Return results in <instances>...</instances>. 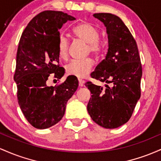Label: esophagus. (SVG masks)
I'll return each mask as SVG.
<instances>
[{
  "mask_svg": "<svg viewBox=\"0 0 161 161\" xmlns=\"http://www.w3.org/2000/svg\"><path fill=\"white\" fill-rule=\"evenodd\" d=\"M78 82H79V86H83L84 84V80H80V79H78Z\"/></svg>",
  "mask_w": 161,
  "mask_h": 161,
  "instance_id": "1",
  "label": "esophagus"
}]
</instances>
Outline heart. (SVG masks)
Masks as SVG:
<instances>
[{
	"instance_id": "obj_1",
	"label": "heart",
	"mask_w": 161,
	"mask_h": 161,
	"mask_svg": "<svg viewBox=\"0 0 161 161\" xmlns=\"http://www.w3.org/2000/svg\"><path fill=\"white\" fill-rule=\"evenodd\" d=\"M73 33L76 37L88 44V52L98 55L103 48V42L100 40V32L97 29L89 23H79L73 28ZM57 49L61 58L66 59L68 55V40L64 34H61L57 43ZM93 61L90 58L82 60H73L66 66L68 75L75 76L78 78H84L92 71Z\"/></svg>"
}]
</instances>
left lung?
Segmentation results:
<instances>
[{"instance_id":"obj_1","label":"left lung","mask_w":161,"mask_h":161,"mask_svg":"<svg viewBox=\"0 0 161 161\" xmlns=\"http://www.w3.org/2000/svg\"><path fill=\"white\" fill-rule=\"evenodd\" d=\"M93 17L106 27L109 48L91 73V77L106 83L105 89L91 82L85 84L92 93L87 111L99 125L115 129L130 119L140 99L142 64L136 42L119 17L108 13Z\"/></svg>"}]
</instances>
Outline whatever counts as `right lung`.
<instances>
[{
  "instance_id": "1",
  "label": "right lung",
  "mask_w": 161,
  "mask_h": 161,
  "mask_svg": "<svg viewBox=\"0 0 161 161\" xmlns=\"http://www.w3.org/2000/svg\"><path fill=\"white\" fill-rule=\"evenodd\" d=\"M75 19L65 13L46 10L32 18L21 36L14 78L19 107L36 129L57 124L78 86L77 77L72 75L59 85H47L50 76L61 79L64 75V69L58 64L59 30L68 20Z\"/></svg>"
}]
</instances>
